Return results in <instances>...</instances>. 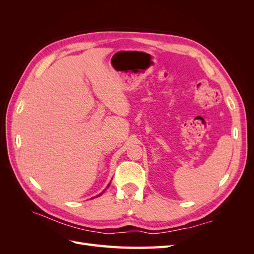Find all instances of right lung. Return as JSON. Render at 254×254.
Instances as JSON below:
<instances>
[{
	"label": "right lung",
	"instance_id": "right-lung-1",
	"mask_svg": "<svg viewBox=\"0 0 254 254\" xmlns=\"http://www.w3.org/2000/svg\"><path fill=\"white\" fill-rule=\"evenodd\" d=\"M109 186H110V184H108V187H107V188H109ZM107 188H106V189H107ZM105 190H104V191H105ZM104 191H103V193H104ZM103 193H101V194H98V195H97L96 197H99V196H101V195H102ZM93 198H95V197H93Z\"/></svg>",
	"mask_w": 254,
	"mask_h": 254
}]
</instances>
